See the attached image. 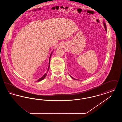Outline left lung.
<instances>
[{
    "label": "left lung",
    "mask_w": 122,
    "mask_h": 122,
    "mask_svg": "<svg viewBox=\"0 0 122 122\" xmlns=\"http://www.w3.org/2000/svg\"><path fill=\"white\" fill-rule=\"evenodd\" d=\"M103 25H104V26L105 29V30H106V31H107V27H106V24L103 21ZM70 76L72 78V79H74V80H76V79H75V78H74L73 77H72L71 76Z\"/></svg>",
    "instance_id": "8db88e82"
}]
</instances>
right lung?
Segmentation results:
<instances>
[{"label":"right lung","mask_w":122,"mask_h":122,"mask_svg":"<svg viewBox=\"0 0 122 122\" xmlns=\"http://www.w3.org/2000/svg\"><path fill=\"white\" fill-rule=\"evenodd\" d=\"M52 52H51V54H50V57H49V66H48V69H47V71H48V70H49V66H50V58H51V55H52ZM46 75H47V73H45L43 76H42L41 78H40V79H39L38 80H37V82H39V81H42V80H43L46 77Z\"/></svg>","instance_id":"obj_1"}]
</instances>
